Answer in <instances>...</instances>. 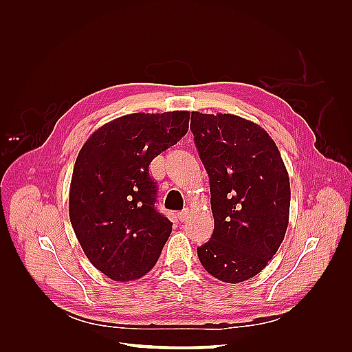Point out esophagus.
Masks as SVG:
<instances>
[{"label": "esophagus", "instance_id": "1", "mask_svg": "<svg viewBox=\"0 0 352 352\" xmlns=\"http://www.w3.org/2000/svg\"><path fill=\"white\" fill-rule=\"evenodd\" d=\"M188 214H189V212H188L186 210H184V211H179V212H177V219H179L180 221H185V220L188 219Z\"/></svg>", "mask_w": 352, "mask_h": 352}]
</instances>
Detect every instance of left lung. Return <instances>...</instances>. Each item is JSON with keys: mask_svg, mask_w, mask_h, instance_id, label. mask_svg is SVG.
<instances>
[{"mask_svg": "<svg viewBox=\"0 0 352 352\" xmlns=\"http://www.w3.org/2000/svg\"><path fill=\"white\" fill-rule=\"evenodd\" d=\"M190 132L210 177L214 232L197 248L216 279L239 283L273 258L289 221V176L263 127L233 114L192 111Z\"/></svg>", "mask_w": 352, "mask_h": 352, "instance_id": "8db88e82", "label": "left lung"}]
</instances>
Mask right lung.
I'll return each instance as SVG.
<instances>
[{"label":"right lung","mask_w":352,"mask_h":352,"mask_svg":"<svg viewBox=\"0 0 352 352\" xmlns=\"http://www.w3.org/2000/svg\"><path fill=\"white\" fill-rule=\"evenodd\" d=\"M189 111L133 113L101 126L73 168L69 216L88 260L116 282L140 279L157 263L172 221L155 208L153 160L177 144Z\"/></svg>","instance_id":"obj_1"}]
</instances>
